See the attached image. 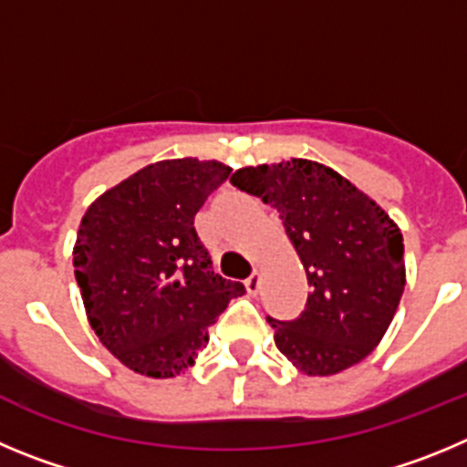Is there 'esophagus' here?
Instances as JSON below:
<instances>
[{
	"label": "esophagus",
	"instance_id": "1",
	"mask_svg": "<svg viewBox=\"0 0 467 467\" xmlns=\"http://www.w3.org/2000/svg\"><path fill=\"white\" fill-rule=\"evenodd\" d=\"M244 285H246V293H249V296H255V293L260 291V275H258V272H254L249 279L244 281Z\"/></svg>",
	"mask_w": 467,
	"mask_h": 467
}]
</instances>
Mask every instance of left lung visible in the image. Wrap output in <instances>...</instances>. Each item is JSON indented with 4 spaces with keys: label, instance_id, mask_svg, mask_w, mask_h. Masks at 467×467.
Masks as SVG:
<instances>
[{
    "label": "left lung",
    "instance_id": "8db88e82",
    "mask_svg": "<svg viewBox=\"0 0 467 467\" xmlns=\"http://www.w3.org/2000/svg\"><path fill=\"white\" fill-rule=\"evenodd\" d=\"M230 182L281 213L312 288L297 318L267 317L276 348L309 377L360 363L381 342L405 291L400 228L321 162L242 167Z\"/></svg>",
    "mask_w": 467,
    "mask_h": 467
}]
</instances>
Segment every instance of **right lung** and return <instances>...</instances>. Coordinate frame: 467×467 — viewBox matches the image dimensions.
<instances>
[{
  "mask_svg": "<svg viewBox=\"0 0 467 467\" xmlns=\"http://www.w3.org/2000/svg\"><path fill=\"white\" fill-rule=\"evenodd\" d=\"M218 161L179 158L134 171L88 207L74 275L88 321L125 368L167 379L186 372L244 284L213 275L192 221L230 176Z\"/></svg>",
  "mask_w": 467,
  "mask_h": 467,
  "instance_id": "right-lung-1",
  "label": "right lung"
}]
</instances>
